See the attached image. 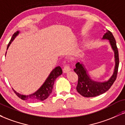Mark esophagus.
<instances>
[{
    "mask_svg": "<svg viewBox=\"0 0 125 125\" xmlns=\"http://www.w3.org/2000/svg\"><path fill=\"white\" fill-rule=\"evenodd\" d=\"M70 71H71V68H70L68 64H66V65L64 66L63 69V71L64 73H67Z\"/></svg>",
    "mask_w": 125,
    "mask_h": 125,
    "instance_id": "34e87169",
    "label": "esophagus"
}]
</instances>
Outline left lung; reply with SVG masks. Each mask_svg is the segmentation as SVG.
I'll use <instances>...</instances> for the list:
<instances>
[{"label": "left lung", "instance_id": "1", "mask_svg": "<svg viewBox=\"0 0 125 125\" xmlns=\"http://www.w3.org/2000/svg\"><path fill=\"white\" fill-rule=\"evenodd\" d=\"M102 39L109 40L111 48L114 52L115 62L114 72L108 81L104 82L94 81L90 78L86 69L82 62H77L76 64V68L74 69V72L78 76V83L76 90L79 94L84 97H94L106 92L109 89L116 79L119 63L116 42L112 33L109 31H106L105 33H104Z\"/></svg>", "mask_w": 125, "mask_h": 125}]
</instances>
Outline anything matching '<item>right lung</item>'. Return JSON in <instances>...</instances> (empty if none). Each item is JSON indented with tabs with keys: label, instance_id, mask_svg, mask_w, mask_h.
<instances>
[{
	"label": "right lung",
	"instance_id": "obj_1",
	"mask_svg": "<svg viewBox=\"0 0 125 125\" xmlns=\"http://www.w3.org/2000/svg\"><path fill=\"white\" fill-rule=\"evenodd\" d=\"M19 31H17L16 32H15L13 35L9 43L8 47H7V50L8 49L11 43L15 39L16 37L19 34ZM62 74V70L61 67L60 66L56 67L54 69L52 70V71L51 72V73L49 75L48 78L46 79V80L43 83V84L41 86V87L35 93L31 94H28V95H24V94H20L19 93H18L13 89H12L16 94L21 99L24 100H29L32 102L43 101V100L46 99L49 97V96L50 95V94H51L52 92L54 82L55 81L56 79L58 76H59L60 75H61Z\"/></svg>",
	"mask_w": 125,
	"mask_h": 125
}]
</instances>
